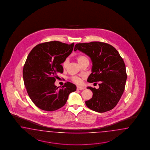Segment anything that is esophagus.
I'll return each instance as SVG.
<instances>
[{
	"label": "esophagus",
	"instance_id": "1",
	"mask_svg": "<svg viewBox=\"0 0 150 150\" xmlns=\"http://www.w3.org/2000/svg\"><path fill=\"white\" fill-rule=\"evenodd\" d=\"M84 89H85V88L83 87L77 86V90H83Z\"/></svg>",
	"mask_w": 150,
	"mask_h": 150
}]
</instances>
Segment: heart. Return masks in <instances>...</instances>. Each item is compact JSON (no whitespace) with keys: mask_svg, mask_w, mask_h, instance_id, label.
<instances>
[{"mask_svg":"<svg viewBox=\"0 0 150 150\" xmlns=\"http://www.w3.org/2000/svg\"><path fill=\"white\" fill-rule=\"evenodd\" d=\"M76 59H77V62H79V63L80 64V65L83 63V62H86V61H88V59L85 56V55H79L77 56ZM68 64V60L65 59L64 60L63 63V68H66ZM71 80H73V81L75 82L76 83H80L81 82V79L79 77H77V76L71 77Z\"/></svg>","mask_w":150,"mask_h":150,"instance_id":"heart-1","label":"heart"}]
</instances>
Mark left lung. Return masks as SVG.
Here are the masks:
<instances>
[{"label": "left lung", "instance_id": "obj_1", "mask_svg": "<svg viewBox=\"0 0 150 150\" xmlns=\"http://www.w3.org/2000/svg\"><path fill=\"white\" fill-rule=\"evenodd\" d=\"M76 50L88 55L92 60V73L87 81L99 82L98 89L87 87L92 91L93 96L85 102L86 105L99 113L113 109L123 95L127 79L123 58L114 47L104 42L77 43L74 48Z\"/></svg>", "mask_w": 150, "mask_h": 150}]
</instances>
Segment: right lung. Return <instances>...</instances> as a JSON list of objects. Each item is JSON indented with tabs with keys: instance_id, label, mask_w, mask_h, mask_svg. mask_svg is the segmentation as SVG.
<instances>
[{
	"instance_id": "right-lung-1",
	"label": "right lung",
	"mask_w": 150,
	"mask_h": 150,
	"mask_svg": "<svg viewBox=\"0 0 150 150\" xmlns=\"http://www.w3.org/2000/svg\"><path fill=\"white\" fill-rule=\"evenodd\" d=\"M74 43L59 41L38 44L28 55L23 68V79L27 93L37 107L54 111L65 105L69 95L76 90L70 82L59 89L54 85L57 75L63 73L61 65L73 50Z\"/></svg>"
}]
</instances>
